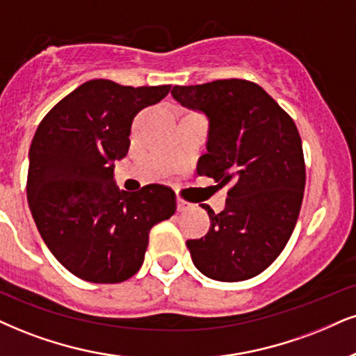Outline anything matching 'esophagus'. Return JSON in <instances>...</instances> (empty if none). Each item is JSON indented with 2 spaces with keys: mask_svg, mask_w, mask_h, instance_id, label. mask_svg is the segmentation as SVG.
<instances>
[{
  "mask_svg": "<svg viewBox=\"0 0 356 356\" xmlns=\"http://www.w3.org/2000/svg\"><path fill=\"white\" fill-rule=\"evenodd\" d=\"M177 208H178V211H188V209L191 208V204L186 203V201H183V200H178L177 201Z\"/></svg>",
  "mask_w": 356,
  "mask_h": 356,
  "instance_id": "esophagus-1",
  "label": "esophagus"
}]
</instances>
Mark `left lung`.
<instances>
[{
    "label": "left lung",
    "mask_w": 356,
    "mask_h": 356,
    "mask_svg": "<svg viewBox=\"0 0 356 356\" xmlns=\"http://www.w3.org/2000/svg\"><path fill=\"white\" fill-rule=\"evenodd\" d=\"M175 100L209 120L198 175L229 185L226 208L208 204V234L186 241L206 277L239 282L266 270L291 238L305 188L302 140L296 124L261 86L225 79L175 86Z\"/></svg>",
    "instance_id": "left-lung-1"
}]
</instances>
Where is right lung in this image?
I'll return each mask as SVG.
<instances>
[{
    "label": "right lung",
    "mask_w": 356,
    "mask_h": 356,
    "mask_svg": "<svg viewBox=\"0 0 356 356\" xmlns=\"http://www.w3.org/2000/svg\"><path fill=\"white\" fill-rule=\"evenodd\" d=\"M170 87L94 79L56 104L34 134L26 185L31 214L49 251L79 279H130L143 264L152 227L177 211L171 188L129 193L113 181L135 115Z\"/></svg>",
    "instance_id": "right-lung-1"
}]
</instances>
